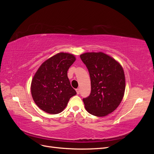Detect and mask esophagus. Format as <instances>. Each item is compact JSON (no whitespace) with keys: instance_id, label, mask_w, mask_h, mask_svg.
Returning a JSON list of instances; mask_svg holds the SVG:
<instances>
[{"instance_id":"34e87169","label":"esophagus","mask_w":154,"mask_h":154,"mask_svg":"<svg viewBox=\"0 0 154 154\" xmlns=\"http://www.w3.org/2000/svg\"><path fill=\"white\" fill-rule=\"evenodd\" d=\"M76 91L77 94H80V89H79V88H76Z\"/></svg>"}]
</instances>
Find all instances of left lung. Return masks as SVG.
I'll use <instances>...</instances> for the list:
<instances>
[{
	"label": "left lung",
	"mask_w": 154,
	"mask_h": 154,
	"mask_svg": "<svg viewBox=\"0 0 154 154\" xmlns=\"http://www.w3.org/2000/svg\"><path fill=\"white\" fill-rule=\"evenodd\" d=\"M90 74L91 92L83 98L88 113L103 117L112 112L124 96L125 77L122 66L103 53H85L80 55Z\"/></svg>",
	"instance_id": "1"
}]
</instances>
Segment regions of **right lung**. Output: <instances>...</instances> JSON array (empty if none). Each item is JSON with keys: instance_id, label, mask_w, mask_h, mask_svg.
<instances>
[{"instance_id": "add662e5", "label": "right lung", "mask_w": 154, "mask_h": 154, "mask_svg": "<svg viewBox=\"0 0 154 154\" xmlns=\"http://www.w3.org/2000/svg\"><path fill=\"white\" fill-rule=\"evenodd\" d=\"M75 60L72 54L60 53L45 61L36 72L31 82V95L45 112H61L70 98L76 94L67 77L68 69Z\"/></svg>"}]
</instances>
